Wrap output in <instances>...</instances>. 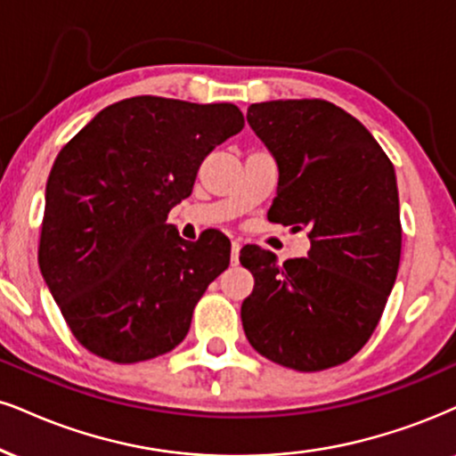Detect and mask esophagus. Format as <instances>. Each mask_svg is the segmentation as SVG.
I'll return each instance as SVG.
<instances>
[{"label":"esophagus","mask_w":456,"mask_h":456,"mask_svg":"<svg viewBox=\"0 0 456 456\" xmlns=\"http://www.w3.org/2000/svg\"><path fill=\"white\" fill-rule=\"evenodd\" d=\"M239 251H240V243L239 240H232V249H230V260H232V264L239 262Z\"/></svg>","instance_id":"obj_1"}]
</instances>
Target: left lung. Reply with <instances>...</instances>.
I'll return each mask as SVG.
<instances>
[{
	"mask_svg": "<svg viewBox=\"0 0 456 456\" xmlns=\"http://www.w3.org/2000/svg\"><path fill=\"white\" fill-rule=\"evenodd\" d=\"M247 122L279 162L268 219L306 230L311 249L283 264L257 245L240 249L256 281L240 306L245 336L285 368H334L370 340L395 283V171L368 128L330 101L251 103Z\"/></svg>",
	"mask_w": 456,
	"mask_h": 456,
	"instance_id": "left-lung-1",
	"label": "left lung"
}]
</instances>
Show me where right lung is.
<instances>
[{
    "label": "right lung",
    "instance_id": "obj_1",
    "mask_svg": "<svg viewBox=\"0 0 456 456\" xmlns=\"http://www.w3.org/2000/svg\"><path fill=\"white\" fill-rule=\"evenodd\" d=\"M232 103L131 97L63 145L46 183L37 262L84 348L116 363L173 351L196 302L230 264L219 230L183 240L168 211L202 160L240 133Z\"/></svg>",
    "mask_w": 456,
    "mask_h": 456
}]
</instances>
